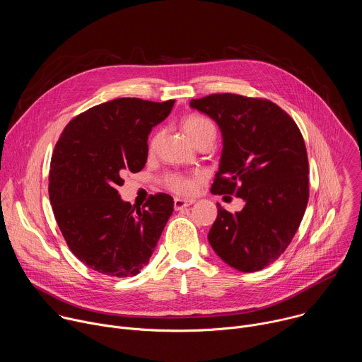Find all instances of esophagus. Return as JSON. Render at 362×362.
<instances>
[{
	"mask_svg": "<svg viewBox=\"0 0 362 362\" xmlns=\"http://www.w3.org/2000/svg\"><path fill=\"white\" fill-rule=\"evenodd\" d=\"M193 203V200H185V199H180V197H175L173 200V206L176 211H182L185 208H187V206H190Z\"/></svg>",
	"mask_w": 362,
	"mask_h": 362,
	"instance_id": "obj_1",
	"label": "esophagus"
}]
</instances>
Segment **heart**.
Listing matches in <instances>:
<instances>
[{
  "instance_id": "obj_1",
  "label": "heart",
  "mask_w": 362,
  "mask_h": 362,
  "mask_svg": "<svg viewBox=\"0 0 362 362\" xmlns=\"http://www.w3.org/2000/svg\"><path fill=\"white\" fill-rule=\"evenodd\" d=\"M183 127L186 130V133L189 134V137L196 143L199 139L202 137H212L215 139L216 136V127L214 124V122L204 116H189L185 119L183 122ZM159 139V133H156L151 139V146L156 144ZM165 186L172 190L173 193L182 194V196H189L192 194L199 183V177L197 176H187L183 173H166L163 177Z\"/></svg>"
}]
</instances>
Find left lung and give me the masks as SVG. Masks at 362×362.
Returning a JSON list of instances; mask_svg holds the SVG:
<instances>
[{"label":"left lung","instance_id":"1","mask_svg":"<svg viewBox=\"0 0 362 362\" xmlns=\"http://www.w3.org/2000/svg\"><path fill=\"white\" fill-rule=\"evenodd\" d=\"M190 106L212 117L222 132L212 193L245 200L236 214L218 203L209 243L229 267L261 271L285 252L308 204L309 165L300 130L267 98L222 93L194 98Z\"/></svg>","mask_w":362,"mask_h":362}]
</instances>
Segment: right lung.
Instances as JSON below:
<instances>
[{
    "label": "right lung",
    "instance_id": "obj_1",
    "mask_svg": "<svg viewBox=\"0 0 362 362\" xmlns=\"http://www.w3.org/2000/svg\"><path fill=\"white\" fill-rule=\"evenodd\" d=\"M162 103L122 97L76 116L51 156L48 194L70 250L98 274L134 276L148 264L173 214V197L151 194L141 209L123 202V175L147 160L151 129L172 112Z\"/></svg>",
    "mask_w": 362,
    "mask_h": 362
}]
</instances>
